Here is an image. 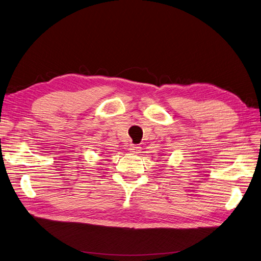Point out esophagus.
Segmentation results:
<instances>
[{"label":"esophagus","instance_id":"1","mask_svg":"<svg viewBox=\"0 0 261 261\" xmlns=\"http://www.w3.org/2000/svg\"><path fill=\"white\" fill-rule=\"evenodd\" d=\"M129 150H130V153H132V154H139L140 150H141V146L137 145V144H131L129 146Z\"/></svg>","mask_w":261,"mask_h":261}]
</instances>
